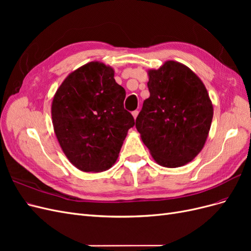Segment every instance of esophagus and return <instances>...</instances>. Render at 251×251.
Masks as SVG:
<instances>
[{"label":"esophagus","instance_id":"esophagus-1","mask_svg":"<svg viewBox=\"0 0 251 251\" xmlns=\"http://www.w3.org/2000/svg\"><path fill=\"white\" fill-rule=\"evenodd\" d=\"M132 115H133L134 119H136V117L138 116V111H134V112H132Z\"/></svg>","mask_w":251,"mask_h":251}]
</instances>
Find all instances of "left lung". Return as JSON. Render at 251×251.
Here are the masks:
<instances>
[{"mask_svg": "<svg viewBox=\"0 0 251 251\" xmlns=\"http://www.w3.org/2000/svg\"><path fill=\"white\" fill-rule=\"evenodd\" d=\"M148 74L150 97L136 118V128L159 165L183 166L208 137L214 116L208 92L195 72L175 60Z\"/></svg>", "mask_w": 251, "mask_h": 251, "instance_id": "left-lung-1", "label": "left lung"}]
</instances>
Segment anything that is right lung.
<instances>
[{"instance_id":"right-lung-1","label":"right lung","mask_w":251,"mask_h":251,"mask_svg":"<svg viewBox=\"0 0 251 251\" xmlns=\"http://www.w3.org/2000/svg\"><path fill=\"white\" fill-rule=\"evenodd\" d=\"M126 90L114 69L90 62L71 72L54 94L52 124L64 154L82 172L107 171L116 162L134 118L124 108Z\"/></svg>"}]
</instances>
